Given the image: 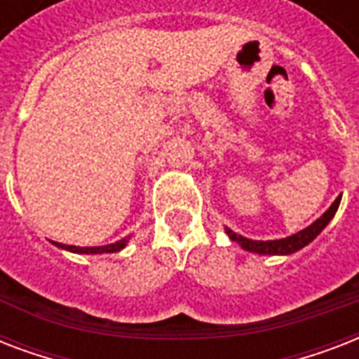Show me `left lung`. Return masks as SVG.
Segmentation results:
<instances>
[{
    "instance_id": "left-lung-1",
    "label": "left lung",
    "mask_w": 359,
    "mask_h": 359,
    "mask_svg": "<svg viewBox=\"0 0 359 359\" xmlns=\"http://www.w3.org/2000/svg\"><path fill=\"white\" fill-rule=\"evenodd\" d=\"M339 203L341 196L335 199L334 205H332L315 224L309 225L307 229L300 231V233H296V235L287 236V238L266 240V242H262V240H250L233 233L229 227H225V233L229 235V238L233 240V242H238L245 251H253V253H261V255H289V253H294V251L302 250V248L309 244L313 238H317L318 233H320V231L330 224V219L335 216L337 208H339Z\"/></svg>"
}]
</instances>
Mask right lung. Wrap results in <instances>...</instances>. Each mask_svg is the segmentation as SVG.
Instances as JSON below:
<instances>
[{"instance_id": "right-lung-1", "label": "right lung", "mask_w": 359, "mask_h": 359, "mask_svg": "<svg viewBox=\"0 0 359 359\" xmlns=\"http://www.w3.org/2000/svg\"><path fill=\"white\" fill-rule=\"evenodd\" d=\"M55 245L63 248V250L74 251V253H115V251H121L126 245V240H121V242H115V244L108 245H97V248H80V245H67L55 242Z\"/></svg>"}]
</instances>
